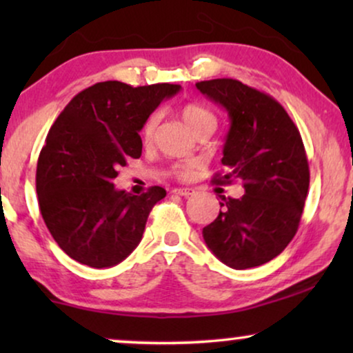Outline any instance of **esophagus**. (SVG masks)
Instances as JSON below:
<instances>
[{"label":"esophagus","mask_w":353,"mask_h":353,"mask_svg":"<svg viewBox=\"0 0 353 353\" xmlns=\"http://www.w3.org/2000/svg\"><path fill=\"white\" fill-rule=\"evenodd\" d=\"M173 194H178V196H183V197H190L192 194H196V191L192 190V188H175V190L172 191Z\"/></svg>","instance_id":"34e87169"}]
</instances>
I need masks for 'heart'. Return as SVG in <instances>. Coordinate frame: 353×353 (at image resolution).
<instances>
[{
  "mask_svg": "<svg viewBox=\"0 0 353 353\" xmlns=\"http://www.w3.org/2000/svg\"><path fill=\"white\" fill-rule=\"evenodd\" d=\"M180 115L186 127L190 128L194 134H199L202 132H205V130H212V132H214L216 127L215 114L201 104H194V103L185 104L180 109ZM156 127H157V115H151V117L144 122L143 130H141V138L144 143L151 141L154 137V132H156ZM190 173H191V167L186 165V163L175 167L176 176L186 178L190 176Z\"/></svg>",
  "mask_w": 353,
  "mask_h": 353,
  "instance_id": "heart-1",
  "label": "heart"
}]
</instances>
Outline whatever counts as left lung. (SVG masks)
<instances>
[{"mask_svg": "<svg viewBox=\"0 0 353 353\" xmlns=\"http://www.w3.org/2000/svg\"><path fill=\"white\" fill-rule=\"evenodd\" d=\"M230 119L223 176L243 181V197H223L220 214L202 230L207 248L234 270L259 267L286 249L301 223L310 172L301 133L272 96L233 79L196 83Z\"/></svg>", "mask_w": 353, "mask_h": 353, "instance_id": "8db88e82", "label": "left lung"}]
</instances>
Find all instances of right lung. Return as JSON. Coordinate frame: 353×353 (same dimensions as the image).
<instances>
[{"label":"right lung","mask_w":353,"mask_h":353,"mask_svg":"<svg viewBox=\"0 0 353 353\" xmlns=\"http://www.w3.org/2000/svg\"><path fill=\"white\" fill-rule=\"evenodd\" d=\"M180 85L133 88L101 81L75 96L52 123L37 163L43 220L57 245L91 268L114 267L137 249L161 186L141 196L115 190L114 178L141 156L143 125Z\"/></svg>","instance_id":"add662e5"}]
</instances>
